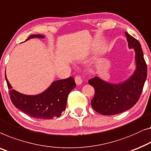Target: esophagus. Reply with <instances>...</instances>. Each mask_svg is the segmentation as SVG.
<instances>
[{"mask_svg": "<svg viewBox=\"0 0 151 151\" xmlns=\"http://www.w3.org/2000/svg\"><path fill=\"white\" fill-rule=\"evenodd\" d=\"M75 82L77 85H80L82 83V80L80 76H76L75 78Z\"/></svg>", "mask_w": 151, "mask_h": 151, "instance_id": "obj_1", "label": "esophagus"}]
</instances>
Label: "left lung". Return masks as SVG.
Returning <instances> with one entry per match:
<instances>
[{
  "instance_id": "obj_1",
  "label": "left lung",
  "mask_w": 151,
  "mask_h": 151,
  "mask_svg": "<svg viewBox=\"0 0 151 151\" xmlns=\"http://www.w3.org/2000/svg\"><path fill=\"white\" fill-rule=\"evenodd\" d=\"M128 47L135 52V69L126 80L111 83L96 74L88 83L94 87L95 93L91 106L103 115H114L129 110L138 101L147 76V66L144 58L140 43L125 32Z\"/></svg>"
}]
</instances>
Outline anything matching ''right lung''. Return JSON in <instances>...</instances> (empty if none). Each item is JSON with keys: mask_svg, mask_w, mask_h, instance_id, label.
Segmentation results:
<instances>
[{"mask_svg": "<svg viewBox=\"0 0 151 151\" xmlns=\"http://www.w3.org/2000/svg\"><path fill=\"white\" fill-rule=\"evenodd\" d=\"M33 38L44 39L45 36L31 35L25 41ZM5 76L13 104L26 114L36 119H52L59 117L66 108L68 95L76 86L75 80L70 77L54 81L46 90L37 95H28L12 89L6 78V71Z\"/></svg>", "mask_w": 151, "mask_h": 151, "instance_id": "obj_1", "label": "right lung"}]
</instances>
